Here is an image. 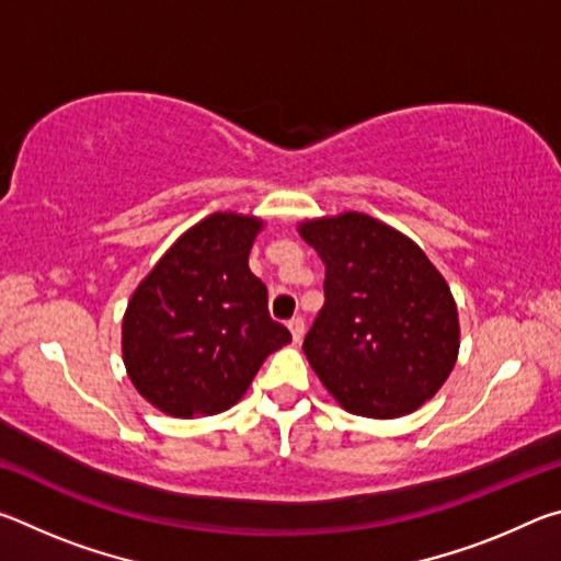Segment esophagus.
<instances>
[{"instance_id":"34e87169","label":"esophagus","mask_w":561,"mask_h":561,"mask_svg":"<svg viewBox=\"0 0 561 561\" xmlns=\"http://www.w3.org/2000/svg\"><path fill=\"white\" fill-rule=\"evenodd\" d=\"M287 327L291 331V339L294 341H301L304 339V329H307V327H304V319L301 317H291Z\"/></svg>"}]
</instances>
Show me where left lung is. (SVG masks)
<instances>
[{
  "instance_id": "8db88e82",
  "label": "left lung",
  "mask_w": 561,
  "mask_h": 561,
  "mask_svg": "<svg viewBox=\"0 0 561 561\" xmlns=\"http://www.w3.org/2000/svg\"><path fill=\"white\" fill-rule=\"evenodd\" d=\"M324 260V307L304 354L348 413L401 417L450 376L458 309L421 247L360 213L299 225Z\"/></svg>"
}]
</instances>
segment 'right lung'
Instances as JSON below:
<instances>
[{
  "label": "right lung",
  "mask_w": 561,
  "mask_h": 561,
  "mask_svg": "<svg viewBox=\"0 0 561 561\" xmlns=\"http://www.w3.org/2000/svg\"><path fill=\"white\" fill-rule=\"evenodd\" d=\"M257 217L215 213L180 237L123 317V364L146 401L178 417L234 405L272 351L289 344L267 287L247 267Z\"/></svg>",
  "instance_id": "1"
}]
</instances>
